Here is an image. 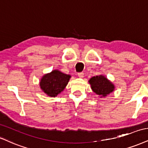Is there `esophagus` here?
Returning <instances> with one entry per match:
<instances>
[{"label": "esophagus", "mask_w": 148, "mask_h": 148, "mask_svg": "<svg viewBox=\"0 0 148 148\" xmlns=\"http://www.w3.org/2000/svg\"><path fill=\"white\" fill-rule=\"evenodd\" d=\"M77 75L79 78H82V77H84V73H82V72L79 73L77 74Z\"/></svg>", "instance_id": "esophagus-1"}]
</instances>
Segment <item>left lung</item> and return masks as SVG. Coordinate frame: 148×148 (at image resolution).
Listing matches in <instances>:
<instances>
[{
  "mask_svg": "<svg viewBox=\"0 0 148 148\" xmlns=\"http://www.w3.org/2000/svg\"><path fill=\"white\" fill-rule=\"evenodd\" d=\"M88 82L92 91L101 97H105L114 90V84L102 75L91 77Z\"/></svg>",
  "mask_w": 148,
  "mask_h": 148,
  "instance_id": "obj_1",
  "label": "left lung"
}]
</instances>
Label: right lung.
<instances>
[{
  "label": "right lung",
  "mask_w": 148,
  "mask_h": 148,
  "mask_svg": "<svg viewBox=\"0 0 148 148\" xmlns=\"http://www.w3.org/2000/svg\"><path fill=\"white\" fill-rule=\"evenodd\" d=\"M70 78V75L63 73L58 70H53L41 78L40 86L45 94L55 97L64 90Z\"/></svg>",
  "instance_id": "right-lung-1"
}]
</instances>
